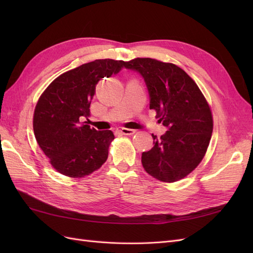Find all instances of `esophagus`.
Returning a JSON list of instances; mask_svg holds the SVG:
<instances>
[{
	"label": "esophagus",
	"instance_id": "1",
	"mask_svg": "<svg viewBox=\"0 0 253 253\" xmlns=\"http://www.w3.org/2000/svg\"><path fill=\"white\" fill-rule=\"evenodd\" d=\"M118 131L124 135H133L136 132L133 128H126V127H119Z\"/></svg>",
	"mask_w": 253,
	"mask_h": 253
}]
</instances>
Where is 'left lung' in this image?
<instances>
[{"label":"left lung","mask_w":253,"mask_h":253,"mask_svg":"<svg viewBox=\"0 0 253 253\" xmlns=\"http://www.w3.org/2000/svg\"><path fill=\"white\" fill-rule=\"evenodd\" d=\"M126 70L138 73L150 96V109L155 110L167 132L153 147L143 152V169L158 180L177 181L200 165L211 139L212 114L202 91L180 67L151 58L125 62Z\"/></svg>","instance_id":"left-lung-1"}]
</instances>
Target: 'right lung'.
Wrapping results in <instances>:
<instances>
[{"instance_id": "1", "label": "right lung", "mask_w": 253, "mask_h": 253, "mask_svg": "<svg viewBox=\"0 0 253 253\" xmlns=\"http://www.w3.org/2000/svg\"><path fill=\"white\" fill-rule=\"evenodd\" d=\"M121 68L122 61L113 59L82 64L59 76L40 97L34 114V132L39 147L59 173L83 177L108 159L113 132L97 131L81 120L89 117L96 84Z\"/></svg>"}]
</instances>
